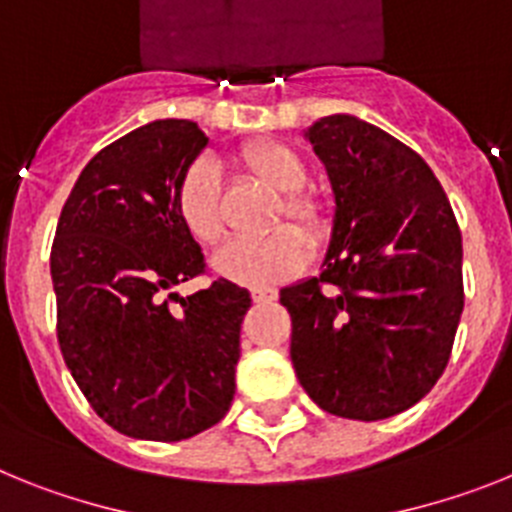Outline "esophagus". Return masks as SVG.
I'll list each match as a JSON object with an SVG mask.
<instances>
[{"mask_svg":"<svg viewBox=\"0 0 512 512\" xmlns=\"http://www.w3.org/2000/svg\"><path fill=\"white\" fill-rule=\"evenodd\" d=\"M275 299H278V291H275V288H268V286L252 288V301H255V304H270V301Z\"/></svg>","mask_w":512,"mask_h":512,"instance_id":"34e87169","label":"esophagus"}]
</instances>
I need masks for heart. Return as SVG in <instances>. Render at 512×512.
Here are the masks:
<instances>
[{
  "label": "heart",
  "instance_id": "obj_1",
  "mask_svg": "<svg viewBox=\"0 0 512 512\" xmlns=\"http://www.w3.org/2000/svg\"><path fill=\"white\" fill-rule=\"evenodd\" d=\"M239 162L257 177L281 190L275 221L288 219L291 226H278L265 237L231 239L213 255V270L226 281L242 286H268L296 273L304 265L306 245L319 247L330 237V211L319 198L304 193L309 180L301 154L291 144L278 139H262L239 151ZM175 208L182 226L201 244H216L224 234L221 221V177L216 164L198 159L177 182ZM301 236L305 238L300 239Z\"/></svg>",
  "mask_w": 512,
  "mask_h": 512
}]
</instances>
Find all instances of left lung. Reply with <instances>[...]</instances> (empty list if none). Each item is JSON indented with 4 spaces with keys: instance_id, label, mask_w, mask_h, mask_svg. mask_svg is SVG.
Here are the masks:
<instances>
[{
    "instance_id": "obj_1",
    "label": "left lung",
    "mask_w": 512,
    "mask_h": 512,
    "mask_svg": "<svg viewBox=\"0 0 512 512\" xmlns=\"http://www.w3.org/2000/svg\"><path fill=\"white\" fill-rule=\"evenodd\" d=\"M335 224L322 273L281 291L291 361L324 412L384 420L441 379L464 311L461 231L425 159L353 115L306 131Z\"/></svg>"
}]
</instances>
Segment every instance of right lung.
Wrapping results in <instances>:
<instances>
[{"mask_svg": "<svg viewBox=\"0 0 512 512\" xmlns=\"http://www.w3.org/2000/svg\"><path fill=\"white\" fill-rule=\"evenodd\" d=\"M208 144L193 121H154L97 151L74 182L51 247L61 355L92 410L141 441H185L229 412L250 293L213 281L175 208ZM175 298L180 307H172Z\"/></svg>", "mask_w": 512, "mask_h": 512, "instance_id": "add662e5", "label": "right lung"}]
</instances>
